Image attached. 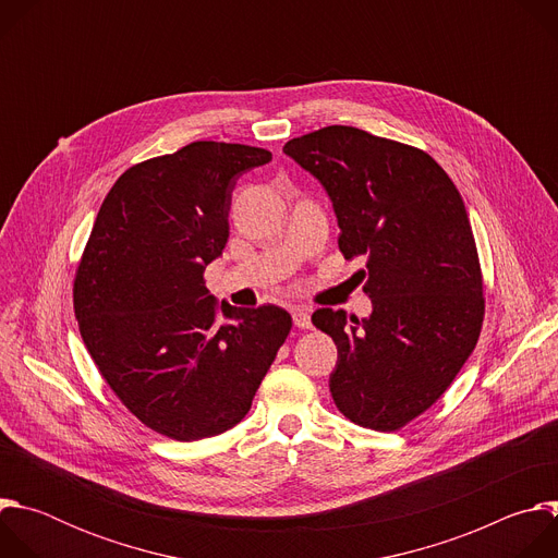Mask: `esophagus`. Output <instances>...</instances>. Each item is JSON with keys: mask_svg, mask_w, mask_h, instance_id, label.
I'll return each mask as SVG.
<instances>
[{"mask_svg": "<svg viewBox=\"0 0 558 558\" xmlns=\"http://www.w3.org/2000/svg\"><path fill=\"white\" fill-rule=\"evenodd\" d=\"M291 317H293V325H295L298 329H308V327H311V313H308V308L295 306V308L291 311Z\"/></svg>", "mask_w": 558, "mask_h": 558, "instance_id": "obj_1", "label": "esophagus"}]
</instances>
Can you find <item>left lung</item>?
<instances>
[{"label":"left lung","mask_w":558,"mask_h":558,"mask_svg":"<svg viewBox=\"0 0 558 558\" xmlns=\"http://www.w3.org/2000/svg\"><path fill=\"white\" fill-rule=\"evenodd\" d=\"M282 151L329 194L344 258H366L371 315H311L338 347L333 402L364 428H402L439 400L482 333V267L461 194L426 151L351 125Z\"/></svg>","instance_id":"left-lung-1"}]
</instances>
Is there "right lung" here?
<instances>
[{
	"label": "right lung",
	"mask_w": 558,
	"mask_h": 558,
	"mask_svg": "<svg viewBox=\"0 0 558 558\" xmlns=\"http://www.w3.org/2000/svg\"><path fill=\"white\" fill-rule=\"evenodd\" d=\"M269 161L263 147L194 141L125 170L76 269L74 315L99 373L177 441L241 422L291 331L284 308L218 304L203 278L227 245L235 181Z\"/></svg>",
	"instance_id": "1"
}]
</instances>
